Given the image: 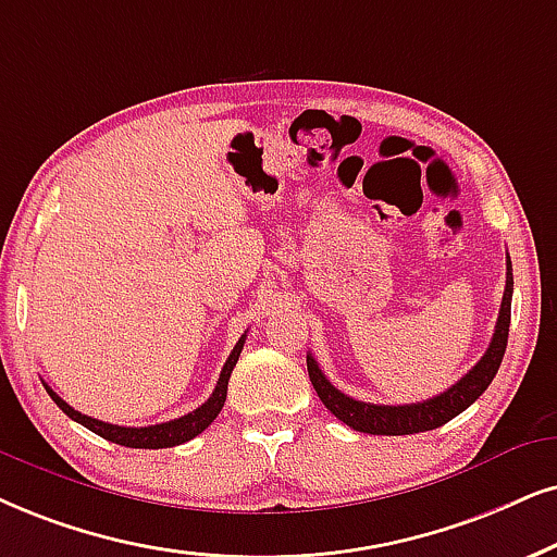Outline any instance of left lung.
<instances>
[{
	"mask_svg": "<svg viewBox=\"0 0 557 557\" xmlns=\"http://www.w3.org/2000/svg\"><path fill=\"white\" fill-rule=\"evenodd\" d=\"M511 293H513V277H511V259L506 255V287L502 298V311H498L494 339H491L485 355L478 360V364L468 375H462L453 388H447L440 396L421 400V404H408V406H377V404H364V400H355L344 396L339 388L329 383L323 375L319 362L308 355V375L323 406L334 413L336 419L344 424L357 429L364 434H385V436H398V434H419L429 432L447 424L449 419H455L457 413H462L470 404H475L478 396L488 388L491 380L496 377L498 368H502L506 339H509V323H511Z\"/></svg>",
	"mask_w": 557,
	"mask_h": 557,
	"instance_id": "8db88e82",
	"label": "left lung"
}]
</instances>
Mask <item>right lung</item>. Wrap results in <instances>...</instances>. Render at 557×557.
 <instances>
[{
	"instance_id": "obj_1",
	"label": "right lung",
	"mask_w": 557,
	"mask_h": 557,
	"mask_svg": "<svg viewBox=\"0 0 557 557\" xmlns=\"http://www.w3.org/2000/svg\"><path fill=\"white\" fill-rule=\"evenodd\" d=\"M244 342H246V334L236 342L234 351H231L226 364H223L221 377H218V385H215L213 396H210L200 408H195V411H189V413H185V417H180V419L164 421V424H153V426H117V424H108V421L91 419V417H87V413L74 411V408L69 406L66 400H63L61 396H55V393L48 388L46 383L44 385H46L48 396L55 400V406H59L69 419H74L76 424L87 426L89 432L100 434L102 440L115 442V445H123V447H138V449L177 447V445H182V442H189V440H193V436H197L200 432H206V429L213 424V419L218 417V413H221L223 404H226L228 377H231V372H234V368H236L238 355H242V349H244Z\"/></svg>"
}]
</instances>
